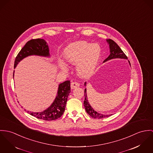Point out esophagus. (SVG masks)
<instances>
[{"mask_svg":"<svg viewBox=\"0 0 153 153\" xmlns=\"http://www.w3.org/2000/svg\"><path fill=\"white\" fill-rule=\"evenodd\" d=\"M79 83H77V82H72L71 83V89H74V88H77V87H79Z\"/></svg>","mask_w":153,"mask_h":153,"instance_id":"obj_1","label":"esophagus"}]
</instances>
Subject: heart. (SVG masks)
<instances>
[{
    "mask_svg": "<svg viewBox=\"0 0 153 153\" xmlns=\"http://www.w3.org/2000/svg\"><path fill=\"white\" fill-rule=\"evenodd\" d=\"M65 58L69 64L76 65V73L82 78L91 76L98 67L101 57L102 49L97 43L77 41L69 44L63 51ZM60 66L66 71L68 66L60 61Z\"/></svg>",
    "mask_w": 153,
    "mask_h": 153,
    "instance_id": "heart-1",
    "label": "heart"
}]
</instances>
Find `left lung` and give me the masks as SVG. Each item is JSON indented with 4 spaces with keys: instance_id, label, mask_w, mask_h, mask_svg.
I'll return each mask as SVG.
<instances>
[{
    "instance_id": "8db88e82",
    "label": "left lung",
    "mask_w": 153,
    "mask_h": 153,
    "mask_svg": "<svg viewBox=\"0 0 153 153\" xmlns=\"http://www.w3.org/2000/svg\"><path fill=\"white\" fill-rule=\"evenodd\" d=\"M107 43L109 45L110 48V55L104 61V62H105L107 61H108L111 59H127V57L126 56V54L124 53V52L122 51V50L120 49V48L118 46V45L114 42L111 39H107L106 40ZM128 63L130 65V63L128 61ZM131 66V65H130ZM85 86H86V82H85ZM85 101H84V106H85V110L87 114L90 116L91 117L94 119H103L105 117H108L112 114H103L99 113V112L96 111L93 109V108L90 105V102H88L87 96V90L85 88Z\"/></svg>"
}]
</instances>
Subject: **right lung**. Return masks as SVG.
Returning a JSON list of instances; mask_svg holds the SVG:
<instances>
[{"mask_svg": "<svg viewBox=\"0 0 153 153\" xmlns=\"http://www.w3.org/2000/svg\"><path fill=\"white\" fill-rule=\"evenodd\" d=\"M30 56L50 57L49 48L46 40L42 39H36L27 42L18 53L15 60L14 68H16L21 60ZM14 73L15 70L13 71V77ZM70 93V82L67 80L59 85L56 98L47 109L41 112H31L27 111V113L37 119L46 121H51L59 119L65 112ZM25 110L26 111V110Z\"/></svg>", "mask_w": 153, "mask_h": 153, "instance_id": "obj_1", "label": "right lung"}]
</instances>
